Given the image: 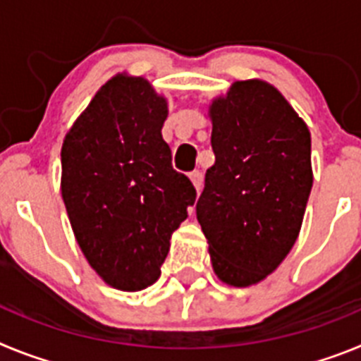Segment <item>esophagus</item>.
<instances>
[{
    "mask_svg": "<svg viewBox=\"0 0 361 361\" xmlns=\"http://www.w3.org/2000/svg\"><path fill=\"white\" fill-rule=\"evenodd\" d=\"M190 178H191V183H193V186H195L197 191L202 190V173L200 171H191L190 173Z\"/></svg>",
    "mask_w": 361,
    "mask_h": 361,
    "instance_id": "34e87169",
    "label": "esophagus"
}]
</instances>
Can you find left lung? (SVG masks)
Instances as JSON below:
<instances>
[{
  "instance_id": "left-lung-1",
  "label": "left lung",
  "mask_w": 361,
  "mask_h": 361,
  "mask_svg": "<svg viewBox=\"0 0 361 361\" xmlns=\"http://www.w3.org/2000/svg\"><path fill=\"white\" fill-rule=\"evenodd\" d=\"M208 116L215 164L197 220L219 280L247 288L271 275L298 238L312 188L311 133L262 79L233 82Z\"/></svg>"
}]
</instances>
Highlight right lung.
<instances>
[{
	"instance_id": "1",
	"label": "right lung",
	"mask_w": 361,
	"mask_h": 361,
	"mask_svg": "<svg viewBox=\"0 0 361 361\" xmlns=\"http://www.w3.org/2000/svg\"><path fill=\"white\" fill-rule=\"evenodd\" d=\"M168 99L117 73L75 119L61 148V195L82 255L108 286L141 291L161 276L170 238L197 191L162 139Z\"/></svg>"
}]
</instances>
